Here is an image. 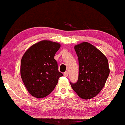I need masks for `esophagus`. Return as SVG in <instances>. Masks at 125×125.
Listing matches in <instances>:
<instances>
[{"label": "esophagus", "mask_w": 125, "mask_h": 125, "mask_svg": "<svg viewBox=\"0 0 125 125\" xmlns=\"http://www.w3.org/2000/svg\"><path fill=\"white\" fill-rule=\"evenodd\" d=\"M68 74H69L68 72H65L64 73V76H66V77L68 76Z\"/></svg>", "instance_id": "obj_1"}]
</instances>
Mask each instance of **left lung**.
I'll return each instance as SVG.
<instances>
[{
  "label": "left lung",
  "instance_id": "obj_1",
  "mask_svg": "<svg viewBox=\"0 0 125 125\" xmlns=\"http://www.w3.org/2000/svg\"><path fill=\"white\" fill-rule=\"evenodd\" d=\"M79 60V78L71 86L77 95L90 99L99 94L110 73L108 60L95 46L88 42L74 46Z\"/></svg>",
  "mask_w": 125,
  "mask_h": 125
}]
</instances>
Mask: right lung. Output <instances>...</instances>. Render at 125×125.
I'll return each mask as SVG.
<instances>
[{
    "label": "right lung",
    "instance_id": "add662e5",
    "mask_svg": "<svg viewBox=\"0 0 125 125\" xmlns=\"http://www.w3.org/2000/svg\"><path fill=\"white\" fill-rule=\"evenodd\" d=\"M61 44L43 40L28 49L21 58V75L28 92L36 98L49 95L63 74L54 59Z\"/></svg>",
    "mask_w": 125,
    "mask_h": 125
}]
</instances>
